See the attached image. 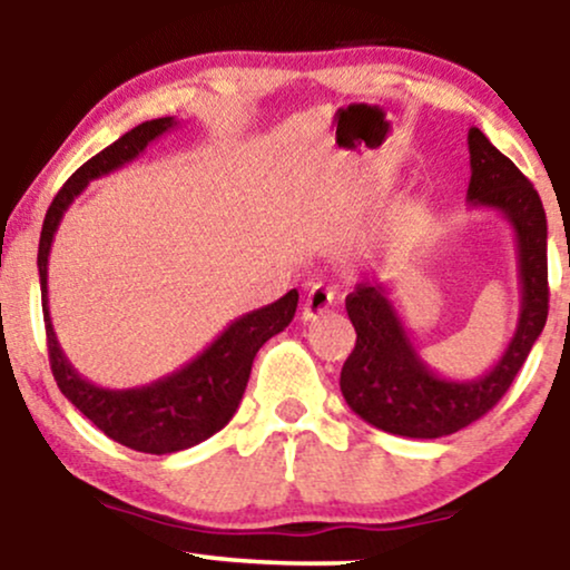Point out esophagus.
<instances>
[{"mask_svg": "<svg viewBox=\"0 0 570 570\" xmlns=\"http://www.w3.org/2000/svg\"><path fill=\"white\" fill-rule=\"evenodd\" d=\"M332 303H335V289L322 284V281H316V284H311V289H307V297L303 303V318L305 322H313V318H318L322 313L330 311Z\"/></svg>", "mask_w": 570, "mask_h": 570, "instance_id": "1", "label": "esophagus"}]
</instances>
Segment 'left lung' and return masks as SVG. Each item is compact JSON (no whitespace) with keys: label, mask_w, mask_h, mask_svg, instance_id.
I'll list each match as a JSON object with an SVG mask.
<instances>
[{"label":"left lung","mask_w":570,"mask_h":570,"mask_svg":"<svg viewBox=\"0 0 570 570\" xmlns=\"http://www.w3.org/2000/svg\"><path fill=\"white\" fill-rule=\"evenodd\" d=\"M469 203L501 212L514 230L520 318L493 370L474 381H450L415 351L385 286L356 284L345 297L356 345L340 372V391L358 417L396 436L436 440L480 421L507 394L547 324V214L539 193L480 128H469Z\"/></svg>","instance_id":"obj_1"}]
</instances>
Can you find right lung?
Masks as SVG:
<instances>
[{"label":"right lung","instance_id":"add662e5","mask_svg":"<svg viewBox=\"0 0 570 570\" xmlns=\"http://www.w3.org/2000/svg\"><path fill=\"white\" fill-rule=\"evenodd\" d=\"M174 126V117L141 122V126L122 134L115 144H109L107 149L94 155L88 163H82L50 203L37 254L50 370H53L58 389L109 440L153 455L193 448V444L208 440L230 423L240 399H244L254 356L267 340L289 326L299 299L297 289H292L276 303L235 318L200 356H195L185 367L160 377V381L141 385V389H101V385L85 381L80 372L71 367L61 345H58L48 311V257L53 235L71 200L88 187V181L136 160L149 141H155Z\"/></svg>","mask_w":570,"mask_h":570}]
</instances>
